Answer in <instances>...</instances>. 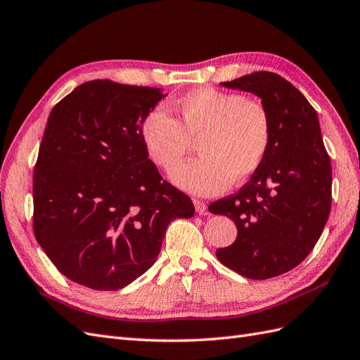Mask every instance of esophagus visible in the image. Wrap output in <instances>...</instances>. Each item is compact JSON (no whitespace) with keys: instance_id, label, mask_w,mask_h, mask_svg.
<instances>
[{"instance_id":"34e87169","label":"esophagus","mask_w":360,"mask_h":360,"mask_svg":"<svg viewBox=\"0 0 360 360\" xmlns=\"http://www.w3.org/2000/svg\"><path fill=\"white\" fill-rule=\"evenodd\" d=\"M193 204H195V210H197V213H200V214H205L207 213V205H205L204 201L193 200Z\"/></svg>"}]
</instances>
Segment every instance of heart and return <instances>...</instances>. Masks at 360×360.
I'll return each instance as SVG.
<instances>
[{
    "label": "heart",
    "mask_w": 360,
    "mask_h": 360,
    "mask_svg": "<svg viewBox=\"0 0 360 360\" xmlns=\"http://www.w3.org/2000/svg\"><path fill=\"white\" fill-rule=\"evenodd\" d=\"M180 123L156 106L141 123V139L150 160L171 171L199 141L200 156L172 171L171 180L195 195H216L231 181L242 183L263 165L271 144V118L246 96L201 86L176 102Z\"/></svg>",
    "instance_id": "obj_1"
}]
</instances>
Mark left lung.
I'll return each instance as SVG.
<instances>
[{"instance_id":"8db88e82","label":"left lung","mask_w":360,"mask_h":360,"mask_svg":"<svg viewBox=\"0 0 360 360\" xmlns=\"http://www.w3.org/2000/svg\"><path fill=\"white\" fill-rule=\"evenodd\" d=\"M222 85L259 97L271 118V144L240 191L209 205L237 226L236 242L216 257L249 279L275 278L299 266L319 242L332 204L330 159L317 112L282 76L254 72Z\"/></svg>"}]
</instances>
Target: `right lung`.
<instances>
[{"instance_id":"add662e5","label":"right lung","mask_w":360,"mask_h":360,"mask_svg":"<svg viewBox=\"0 0 360 360\" xmlns=\"http://www.w3.org/2000/svg\"><path fill=\"white\" fill-rule=\"evenodd\" d=\"M160 89L85 82L48 118L32 177V230L61 274L101 291L155 264L171 221L189 219L186 193L162 180L141 139Z\"/></svg>"}]
</instances>
